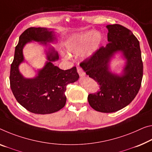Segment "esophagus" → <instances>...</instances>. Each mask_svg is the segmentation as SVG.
I'll return each mask as SVG.
<instances>
[{
	"label": "esophagus",
	"mask_w": 152,
	"mask_h": 152,
	"mask_svg": "<svg viewBox=\"0 0 152 152\" xmlns=\"http://www.w3.org/2000/svg\"><path fill=\"white\" fill-rule=\"evenodd\" d=\"M77 73H79V76L81 77H84L86 76L85 72H84L82 69H81L80 67H77Z\"/></svg>",
	"instance_id": "obj_1"
}]
</instances>
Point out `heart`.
<instances>
[{"label":"heart","instance_id":"1","mask_svg":"<svg viewBox=\"0 0 152 152\" xmlns=\"http://www.w3.org/2000/svg\"><path fill=\"white\" fill-rule=\"evenodd\" d=\"M102 39L100 32L86 30L70 37L64 43L65 50L71 54L77 56L82 53L84 58H90L96 52ZM62 55L66 59L70 58L68 53L62 52Z\"/></svg>","mask_w":152,"mask_h":152}]
</instances>
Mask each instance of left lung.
I'll return each mask as SVG.
<instances>
[{
    "mask_svg": "<svg viewBox=\"0 0 152 152\" xmlns=\"http://www.w3.org/2000/svg\"><path fill=\"white\" fill-rule=\"evenodd\" d=\"M107 41L90 60L80 66L100 85L96 94L88 95L90 105L102 113H113L128 105L136 96L143 78V62L139 42L132 32L120 24L107 25ZM125 60L119 74L110 64L115 55Z\"/></svg>",
    "mask_w": 152,
    "mask_h": 152,
    "instance_id": "obj_1",
    "label": "left lung"
}]
</instances>
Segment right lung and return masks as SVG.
<instances>
[{"instance_id": "right-lung-1", "label": "right lung", "mask_w": 152, "mask_h": 152, "mask_svg": "<svg viewBox=\"0 0 152 152\" xmlns=\"http://www.w3.org/2000/svg\"><path fill=\"white\" fill-rule=\"evenodd\" d=\"M54 29L31 27L21 34L15 49L11 65L10 86L14 96L28 111L36 114H50L60 110L66 101V86L79 78L75 66L60 69L53 62L59 60L58 53L50 43H58ZM38 42L45 48L46 61L41 69L36 71L33 78H25L19 71V65L25 61L23 50L26 44Z\"/></svg>"}]
</instances>
